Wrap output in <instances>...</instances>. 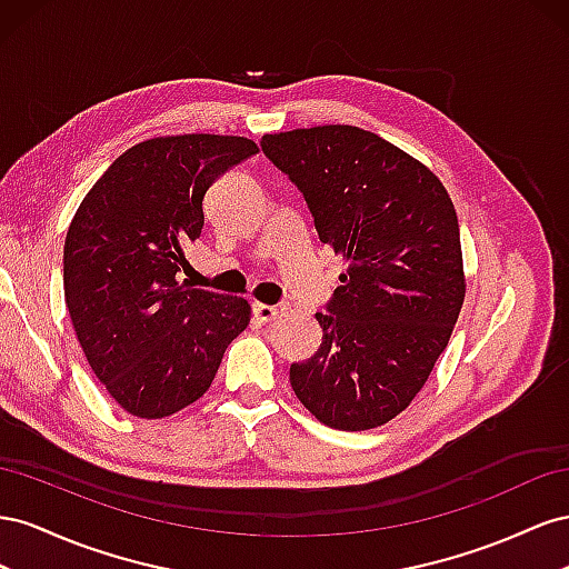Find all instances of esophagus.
<instances>
[{"instance_id":"34e87169","label":"esophagus","mask_w":569,"mask_h":569,"mask_svg":"<svg viewBox=\"0 0 569 569\" xmlns=\"http://www.w3.org/2000/svg\"><path fill=\"white\" fill-rule=\"evenodd\" d=\"M252 315H254V319H259V321H271V319L279 317V307L262 305V302H252Z\"/></svg>"}]
</instances>
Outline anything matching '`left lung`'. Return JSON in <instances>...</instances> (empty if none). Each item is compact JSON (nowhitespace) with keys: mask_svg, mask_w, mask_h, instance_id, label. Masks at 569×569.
<instances>
[{"mask_svg":"<svg viewBox=\"0 0 569 569\" xmlns=\"http://www.w3.org/2000/svg\"><path fill=\"white\" fill-rule=\"evenodd\" d=\"M262 152L310 207L319 240L348 262L317 312L319 350L290 386L321 425L365 431L427 383L465 300L456 207L415 157L357 126L262 138Z\"/></svg>","mask_w":569,"mask_h":569,"instance_id":"obj_1","label":"left lung"}]
</instances>
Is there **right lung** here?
Masks as SVG:
<instances>
[{
    "instance_id": "right-lung-1",
    "label": "right lung",
    "mask_w": 569,
    "mask_h": 569,
    "mask_svg": "<svg viewBox=\"0 0 569 569\" xmlns=\"http://www.w3.org/2000/svg\"><path fill=\"white\" fill-rule=\"evenodd\" d=\"M257 154L238 136L133 144L102 173L63 242V298L94 377L126 412L169 417L204 396L250 305L181 281L204 192Z\"/></svg>"
}]
</instances>
